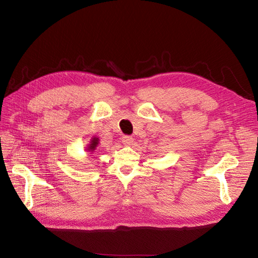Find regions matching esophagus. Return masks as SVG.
Instances as JSON below:
<instances>
[{
    "instance_id": "1",
    "label": "esophagus",
    "mask_w": 258,
    "mask_h": 258,
    "mask_svg": "<svg viewBox=\"0 0 258 258\" xmlns=\"http://www.w3.org/2000/svg\"><path fill=\"white\" fill-rule=\"evenodd\" d=\"M121 141L124 145H131V143L134 142V138L130 137V136H123L121 138Z\"/></svg>"
}]
</instances>
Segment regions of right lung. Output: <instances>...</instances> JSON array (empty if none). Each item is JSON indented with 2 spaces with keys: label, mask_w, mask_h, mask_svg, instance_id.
<instances>
[{
  "label": "right lung",
  "mask_w": 258,
  "mask_h": 258,
  "mask_svg": "<svg viewBox=\"0 0 258 258\" xmlns=\"http://www.w3.org/2000/svg\"><path fill=\"white\" fill-rule=\"evenodd\" d=\"M99 144V139L98 138H93L92 140H91V142H90V144H89V147H88V151L89 152H93L96 150V147H97V145Z\"/></svg>",
  "instance_id": "add662e5"
}]
</instances>
